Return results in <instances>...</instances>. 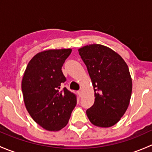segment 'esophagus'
<instances>
[{
    "instance_id": "34e87169",
    "label": "esophagus",
    "mask_w": 152,
    "mask_h": 152,
    "mask_svg": "<svg viewBox=\"0 0 152 152\" xmlns=\"http://www.w3.org/2000/svg\"><path fill=\"white\" fill-rule=\"evenodd\" d=\"M78 94H79V96L81 97V96H82V90H79V91H78Z\"/></svg>"
}]
</instances>
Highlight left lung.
I'll list each match as a JSON object with an SVG mask.
<instances>
[{
    "instance_id": "8db88e82",
    "label": "left lung",
    "mask_w": 152,
    "mask_h": 152,
    "mask_svg": "<svg viewBox=\"0 0 152 152\" xmlns=\"http://www.w3.org/2000/svg\"><path fill=\"white\" fill-rule=\"evenodd\" d=\"M78 50L94 90V104L86 111L87 117L96 126H113L129 104L132 81L128 65L117 52L105 45L91 44Z\"/></svg>"
}]
</instances>
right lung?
Masks as SVG:
<instances>
[{"mask_svg":"<svg viewBox=\"0 0 152 152\" xmlns=\"http://www.w3.org/2000/svg\"><path fill=\"white\" fill-rule=\"evenodd\" d=\"M72 49L39 52L29 61L22 79L23 96L27 111L37 124L48 131H59L68 123L76 97L64 87L62 67Z\"/></svg>","mask_w":152,"mask_h":152,"instance_id":"obj_1","label":"right lung"}]
</instances>
